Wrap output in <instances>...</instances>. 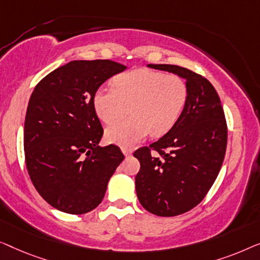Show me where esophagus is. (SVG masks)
I'll return each mask as SVG.
<instances>
[{"label":"esophagus","instance_id":"esophagus-1","mask_svg":"<svg viewBox=\"0 0 260 260\" xmlns=\"http://www.w3.org/2000/svg\"><path fill=\"white\" fill-rule=\"evenodd\" d=\"M121 151L125 155H131L132 153H133V149H132L131 147H121Z\"/></svg>","mask_w":260,"mask_h":260}]
</instances>
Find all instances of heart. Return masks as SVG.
<instances>
[{
	"label": "heart",
	"instance_id": "heart-1",
	"mask_svg": "<svg viewBox=\"0 0 260 260\" xmlns=\"http://www.w3.org/2000/svg\"><path fill=\"white\" fill-rule=\"evenodd\" d=\"M187 85L180 76L159 71L137 68L114 79V87H100L93 104L99 118L107 125L129 113L125 121L106 131L108 141L132 145L148 133L154 138L173 128L187 101Z\"/></svg>",
	"mask_w": 260,
	"mask_h": 260
}]
</instances>
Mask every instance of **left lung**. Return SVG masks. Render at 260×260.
Returning a JSON list of instances; mask_svg holds the SVG:
<instances>
[{
	"label": "left lung",
	"instance_id": "left-lung-1",
	"mask_svg": "<svg viewBox=\"0 0 260 260\" xmlns=\"http://www.w3.org/2000/svg\"><path fill=\"white\" fill-rule=\"evenodd\" d=\"M148 67L174 73L187 85V101L173 128L134 152L140 161L135 177L139 202L153 214L174 217L196 207L217 179L228 125L217 90L206 78L175 64Z\"/></svg>",
	"mask_w": 260,
	"mask_h": 260
}]
</instances>
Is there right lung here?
Wrapping results in <instances>:
<instances>
[{
	"instance_id": "obj_1",
	"label": "right lung",
	"mask_w": 260,
	"mask_h": 260,
	"mask_svg": "<svg viewBox=\"0 0 260 260\" xmlns=\"http://www.w3.org/2000/svg\"><path fill=\"white\" fill-rule=\"evenodd\" d=\"M125 69L111 60L71 61L31 93L24 120L25 166L39 194L58 211L94 210L125 159L118 146H99L104 128L93 104L99 87Z\"/></svg>"
}]
</instances>
